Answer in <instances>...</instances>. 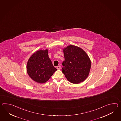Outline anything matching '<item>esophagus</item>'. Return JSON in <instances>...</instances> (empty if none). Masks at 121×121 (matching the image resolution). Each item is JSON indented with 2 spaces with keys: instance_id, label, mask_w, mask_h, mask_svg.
I'll use <instances>...</instances> for the list:
<instances>
[{
  "instance_id": "esophagus-1",
  "label": "esophagus",
  "mask_w": 121,
  "mask_h": 121,
  "mask_svg": "<svg viewBox=\"0 0 121 121\" xmlns=\"http://www.w3.org/2000/svg\"><path fill=\"white\" fill-rule=\"evenodd\" d=\"M57 69H61V66H60V65L57 66Z\"/></svg>"
}]
</instances>
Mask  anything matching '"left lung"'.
Here are the masks:
<instances>
[{"label":"left lung","mask_w":121,"mask_h":121,"mask_svg":"<svg viewBox=\"0 0 121 121\" xmlns=\"http://www.w3.org/2000/svg\"><path fill=\"white\" fill-rule=\"evenodd\" d=\"M65 61L62 63V72L71 83L78 84L88 77L91 67V61L82 48L70 45L63 49Z\"/></svg>","instance_id":"obj_1"}]
</instances>
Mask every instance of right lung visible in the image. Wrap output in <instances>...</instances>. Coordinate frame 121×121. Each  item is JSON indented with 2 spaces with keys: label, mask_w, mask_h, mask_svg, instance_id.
<instances>
[{
  "label": "right lung",
  "mask_w": 121,
  "mask_h": 121,
  "mask_svg": "<svg viewBox=\"0 0 121 121\" xmlns=\"http://www.w3.org/2000/svg\"><path fill=\"white\" fill-rule=\"evenodd\" d=\"M27 73L36 82H46L57 70L48 55V50L37 51L30 57L27 65Z\"/></svg>",
  "instance_id": "obj_1"
}]
</instances>
